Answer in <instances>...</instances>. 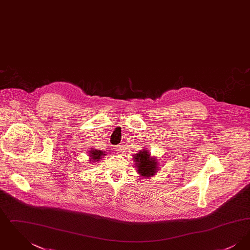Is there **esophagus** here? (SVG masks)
I'll return each mask as SVG.
<instances>
[{"label": "esophagus", "mask_w": 250, "mask_h": 250, "mask_svg": "<svg viewBox=\"0 0 250 250\" xmlns=\"http://www.w3.org/2000/svg\"><path fill=\"white\" fill-rule=\"evenodd\" d=\"M115 151H116L118 154H122V153L124 152V146H123V145H118V146H116Z\"/></svg>", "instance_id": "obj_1"}]
</instances>
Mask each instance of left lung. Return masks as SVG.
<instances>
[{"label": "left lung", "instance_id": "left-lung-1", "mask_svg": "<svg viewBox=\"0 0 250 250\" xmlns=\"http://www.w3.org/2000/svg\"><path fill=\"white\" fill-rule=\"evenodd\" d=\"M133 160L135 162V167L138 174L143 178H149L155 176V173L159 170L160 167L157 159L152 156L149 151L145 148L141 150L139 153L133 155Z\"/></svg>", "mask_w": 250, "mask_h": 250}]
</instances>
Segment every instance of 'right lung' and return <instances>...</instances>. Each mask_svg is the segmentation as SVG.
Here are the masks:
<instances>
[{
	"label": "right lung",
	"mask_w": 250,
	"mask_h": 250,
	"mask_svg": "<svg viewBox=\"0 0 250 250\" xmlns=\"http://www.w3.org/2000/svg\"><path fill=\"white\" fill-rule=\"evenodd\" d=\"M106 155L105 152L101 151V150H97L95 148H91L89 153H88V156H89V161L90 163H95L98 162L101 158H103V156Z\"/></svg>",
	"instance_id": "obj_1"
}]
</instances>
